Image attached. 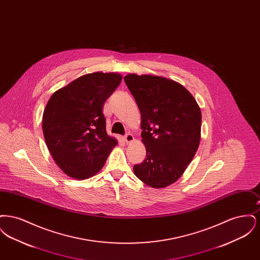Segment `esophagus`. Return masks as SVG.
I'll return each mask as SVG.
<instances>
[{"instance_id": "obj_1", "label": "esophagus", "mask_w": 260, "mask_h": 260, "mask_svg": "<svg viewBox=\"0 0 260 260\" xmlns=\"http://www.w3.org/2000/svg\"><path fill=\"white\" fill-rule=\"evenodd\" d=\"M124 140L126 144H128V143H131V142H133L135 140V137H134L132 134H127V135H125L124 136Z\"/></svg>"}]
</instances>
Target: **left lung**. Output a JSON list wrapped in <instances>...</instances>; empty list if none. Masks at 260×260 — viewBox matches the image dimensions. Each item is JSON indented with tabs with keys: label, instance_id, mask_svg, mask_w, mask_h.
Returning a JSON list of instances; mask_svg holds the SVG:
<instances>
[{
	"label": "left lung",
	"instance_id": "8db88e82",
	"mask_svg": "<svg viewBox=\"0 0 260 260\" xmlns=\"http://www.w3.org/2000/svg\"><path fill=\"white\" fill-rule=\"evenodd\" d=\"M124 83L141 114L146 158L134 167L143 183L164 188L174 183L193 160L201 140L202 113L182 85L153 75H126Z\"/></svg>",
	"mask_w": 260,
	"mask_h": 260
}]
</instances>
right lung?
Masks as SVG:
<instances>
[{"instance_id": "add662e5", "label": "right lung", "mask_w": 260, "mask_h": 260, "mask_svg": "<svg viewBox=\"0 0 260 260\" xmlns=\"http://www.w3.org/2000/svg\"><path fill=\"white\" fill-rule=\"evenodd\" d=\"M122 82L118 73L94 72L56 90L43 114V133L50 155L78 180L103 168L117 139L106 133L104 102Z\"/></svg>"}]
</instances>
